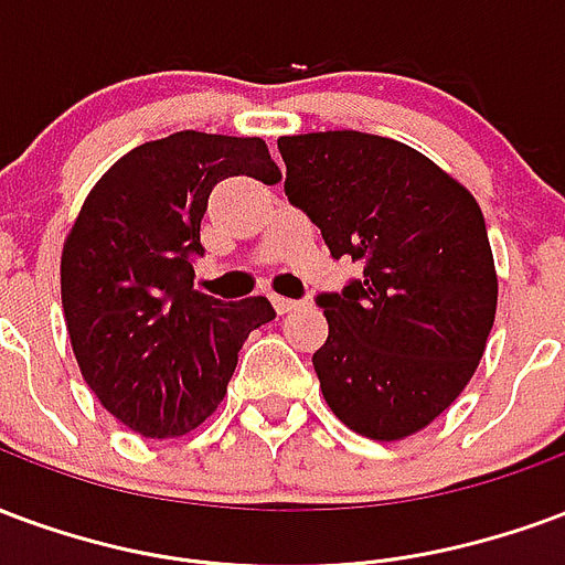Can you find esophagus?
Listing matches in <instances>:
<instances>
[{"instance_id": "1", "label": "esophagus", "mask_w": 565, "mask_h": 565, "mask_svg": "<svg viewBox=\"0 0 565 565\" xmlns=\"http://www.w3.org/2000/svg\"><path fill=\"white\" fill-rule=\"evenodd\" d=\"M270 303H274V310H277L279 316H286V312H295L300 307V300L279 298V295H270Z\"/></svg>"}]
</instances>
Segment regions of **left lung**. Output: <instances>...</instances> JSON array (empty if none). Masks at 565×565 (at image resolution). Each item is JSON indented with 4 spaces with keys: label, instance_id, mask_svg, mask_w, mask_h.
I'll return each mask as SVG.
<instances>
[{
    "label": "left lung",
    "instance_id": "obj_1",
    "mask_svg": "<svg viewBox=\"0 0 565 565\" xmlns=\"http://www.w3.org/2000/svg\"><path fill=\"white\" fill-rule=\"evenodd\" d=\"M286 195L364 277L316 303L331 413L361 436L418 434L467 388L497 316L488 228L469 189L413 147L364 131L279 138Z\"/></svg>",
    "mask_w": 565,
    "mask_h": 565
}]
</instances>
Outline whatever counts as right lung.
Returning a JSON list of instances; mask_svg holds the SVG:
<instances>
[{
    "instance_id": "1",
    "label": "right lung",
    "mask_w": 565,
    "mask_h": 565,
    "mask_svg": "<svg viewBox=\"0 0 565 565\" xmlns=\"http://www.w3.org/2000/svg\"><path fill=\"white\" fill-rule=\"evenodd\" d=\"M225 177L279 183L262 138L177 131L126 152L86 195L63 246V312L77 367L98 403L147 439L207 422L267 298L192 288L201 220Z\"/></svg>"
}]
</instances>
